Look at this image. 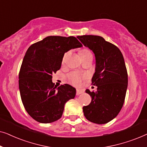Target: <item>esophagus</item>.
I'll return each mask as SVG.
<instances>
[{"instance_id":"34e87169","label":"esophagus","mask_w":147,"mask_h":147,"mask_svg":"<svg viewBox=\"0 0 147 147\" xmlns=\"http://www.w3.org/2000/svg\"><path fill=\"white\" fill-rule=\"evenodd\" d=\"M82 93H83V91L81 90H76V95L77 96H79L80 95V94H82Z\"/></svg>"}]
</instances>
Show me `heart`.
I'll return each instance as SVG.
<instances>
[{
  "label": "heart",
  "mask_w": 147,
  "mask_h": 147,
  "mask_svg": "<svg viewBox=\"0 0 147 147\" xmlns=\"http://www.w3.org/2000/svg\"><path fill=\"white\" fill-rule=\"evenodd\" d=\"M69 52H67L65 55H64L63 57V59L67 57V56L69 55ZM80 55H81L82 58V57H87V56H90V55H92V54L91 52H90L89 50L88 49H82L81 52H80ZM67 78L69 80V81L71 82L72 84L75 86H80L81 84L82 80L84 78V76H82V75H80V74L76 73V72H73V73L69 74V75L67 76Z\"/></svg>",
  "instance_id": "1"
}]
</instances>
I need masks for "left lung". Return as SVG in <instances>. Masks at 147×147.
Returning <instances> with one entry per match:
<instances>
[{"mask_svg": "<svg viewBox=\"0 0 147 147\" xmlns=\"http://www.w3.org/2000/svg\"><path fill=\"white\" fill-rule=\"evenodd\" d=\"M77 38L93 51L96 58L92 84L97 86V91L86 90L92 101L83 107L84 114L94 123H108L118 115L125 99L128 74L123 55L116 46L100 36L82 35Z\"/></svg>", "mask_w": 147, "mask_h": 147, "instance_id": "obj_1", "label": "left lung"}]
</instances>
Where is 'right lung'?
<instances>
[{
  "label": "right lung",
  "instance_id": "1",
  "mask_svg": "<svg viewBox=\"0 0 147 147\" xmlns=\"http://www.w3.org/2000/svg\"><path fill=\"white\" fill-rule=\"evenodd\" d=\"M75 37L49 36L28 48L19 76L21 100L27 113L40 123L59 120L64 106L76 96V90L69 84L57 88L52 74L61 67L65 53L82 47Z\"/></svg>",
  "mask_w": 147,
  "mask_h": 147
}]
</instances>
